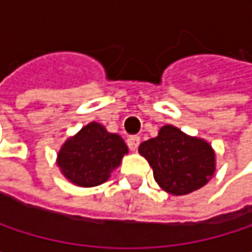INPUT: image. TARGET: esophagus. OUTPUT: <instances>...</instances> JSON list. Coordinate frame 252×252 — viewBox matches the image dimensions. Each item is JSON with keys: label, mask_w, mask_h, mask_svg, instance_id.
<instances>
[{"label": "esophagus", "mask_w": 252, "mask_h": 252, "mask_svg": "<svg viewBox=\"0 0 252 252\" xmlns=\"http://www.w3.org/2000/svg\"><path fill=\"white\" fill-rule=\"evenodd\" d=\"M126 144H128V147H129L132 152H135L137 147H138V144H140V137H138V135H131V137H128V138H126Z\"/></svg>", "instance_id": "1"}]
</instances>
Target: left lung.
<instances>
[{"label":"left lung","mask_w":252,"mask_h":252,"mask_svg":"<svg viewBox=\"0 0 252 252\" xmlns=\"http://www.w3.org/2000/svg\"><path fill=\"white\" fill-rule=\"evenodd\" d=\"M138 153L153 169L159 187L185 195L204 187L216 171V153L203 138L191 137L174 126H163L158 137L143 141Z\"/></svg>","instance_id":"8db88e82"}]
</instances>
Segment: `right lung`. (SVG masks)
Returning <instances> with one entry per match:
<instances>
[{
	"instance_id": "right-lung-1",
	"label": "right lung",
	"mask_w": 252,
	"mask_h": 252,
	"mask_svg": "<svg viewBox=\"0 0 252 252\" xmlns=\"http://www.w3.org/2000/svg\"><path fill=\"white\" fill-rule=\"evenodd\" d=\"M126 153L121 135L93 121L65 140L57 153V165L71 184L90 188L106 182Z\"/></svg>"
}]
</instances>
